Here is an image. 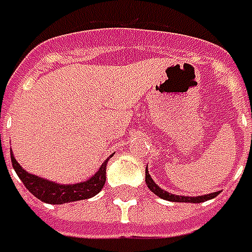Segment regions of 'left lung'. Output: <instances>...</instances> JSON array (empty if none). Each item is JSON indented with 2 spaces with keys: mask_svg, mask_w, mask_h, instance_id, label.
Returning a JSON list of instances; mask_svg holds the SVG:
<instances>
[{
  "mask_svg": "<svg viewBox=\"0 0 252 252\" xmlns=\"http://www.w3.org/2000/svg\"><path fill=\"white\" fill-rule=\"evenodd\" d=\"M146 184L147 187L150 188V190L153 193H156L158 198L165 199V200H169V202H184V203H200V202H206L209 199L216 198L219 195V192H212V193H208V195H202V196H182V195H174V193H169L167 190L161 189L156 182L154 179L151 178V175L149 174V169L146 168Z\"/></svg>",
  "mask_w": 252,
  "mask_h": 252,
  "instance_id": "8db88e82",
  "label": "left lung"
}]
</instances>
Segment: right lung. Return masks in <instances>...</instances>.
<instances>
[{
	"label": "right lung",
	"mask_w": 252,
	"mask_h": 252,
	"mask_svg": "<svg viewBox=\"0 0 252 252\" xmlns=\"http://www.w3.org/2000/svg\"><path fill=\"white\" fill-rule=\"evenodd\" d=\"M111 157H108L103 161V164L99 167V169L92 175L91 178L84 181V182L57 184V182L40 178L37 175L29 174L28 171H25L19 165V162L15 160L12 150H11L12 167H14L15 172L18 174V177L24 182L25 187L36 198L40 199L42 202H46V203H52V205H63V203L84 200V199H90L95 196L96 193H99L101 189L103 188V185H105V181H106V165H108V160Z\"/></svg>",
	"instance_id": "obj_1"
}]
</instances>
